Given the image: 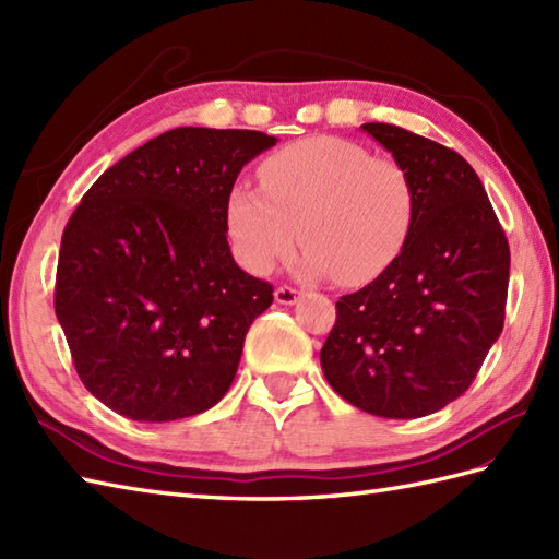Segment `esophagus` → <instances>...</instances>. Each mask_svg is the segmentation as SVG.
<instances>
[{
	"label": "esophagus",
	"mask_w": 559,
	"mask_h": 559,
	"mask_svg": "<svg viewBox=\"0 0 559 559\" xmlns=\"http://www.w3.org/2000/svg\"><path fill=\"white\" fill-rule=\"evenodd\" d=\"M273 298H276L278 305H295L300 298V290H295L290 286H278L276 290H273Z\"/></svg>",
	"instance_id": "obj_1"
}]
</instances>
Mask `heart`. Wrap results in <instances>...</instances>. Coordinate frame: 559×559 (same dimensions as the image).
Here are the masks:
<instances>
[{"label": "heart", "mask_w": 559, "mask_h": 559, "mask_svg": "<svg viewBox=\"0 0 559 559\" xmlns=\"http://www.w3.org/2000/svg\"><path fill=\"white\" fill-rule=\"evenodd\" d=\"M259 180L261 189L237 185L225 206L235 254L252 273H269L288 257L300 233L305 276L362 286L384 273L406 242L408 175L355 141H295L261 163Z\"/></svg>", "instance_id": "heart-1"}]
</instances>
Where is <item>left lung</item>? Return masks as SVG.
I'll use <instances>...</instances> for the list:
<instances>
[{
	"instance_id": "obj_1",
	"label": "left lung",
	"mask_w": 559,
	"mask_h": 559,
	"mask_svg": "<svg viewBox=\"0 0 559 559\" xmlns=\"http://www.w3.org/2000/svg\"><path fill=\"white\" fill-rule=\"evenodd\" d=\"M408 175L413 221L391 266L336 302L319 360L331 389L379 418L437 413L500 338L509 245L476 170L437 141L362 124Z\"/></svg>"
}]
</instances>
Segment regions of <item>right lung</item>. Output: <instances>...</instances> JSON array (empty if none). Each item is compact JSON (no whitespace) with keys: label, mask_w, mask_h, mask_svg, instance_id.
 <instances>
[{"label":"right lung","mask_w":559,"mask_h":559,"mask_svg":"<svg viewBox=\"0 0 559 559\" xmlns=\"http://www.w3.org/2000/svg\"><path fill=\"white\" fill-rule=\"evenodd\" d=\"M249 129H170L105 170L62 235L55 312L93 396L170 423L230 389L273 288L235 264L225 206L245 165L276 146Z\"/></svg>","instance_id":"right-lung-1"}]
</instances>
